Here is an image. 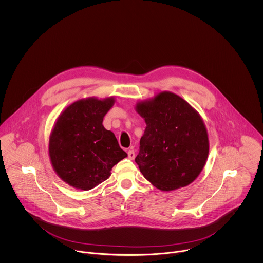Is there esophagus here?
<instances>
[{
  "label": "esophagus",
  "mask_w": 263,
  "mask_h": 263,
  "mask_svg": "<svg viewBox=\"0 0 263 263\" xmlns=\"http://www.w3.org/2000/svg\"><path fill=\"white\" fill-rule=\"evenodd\" d=\"M127 156H128V159H130V160H134V159H135V157H136V153H135V150H134V149H130V150H128V152H127Z\"/></svg>",
  "instance_id": "obj_1"
}]
</instances>
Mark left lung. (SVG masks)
<instances>
[{
  "instance_id": "8db88e82",
  "label": "left lung",
  "mask_w": 263,
  "mask_h": 263,
  "mask_svg": "<svg viewBox=\"0 0 263 263\" xmlns=\"http://www.w3.org/2000/svg\"><path fill=\"white\" fill-rule=\"evenodd\" d=\"M137 111L147 123L136 157L142 174L164 191L190 184L209 155L208 133L198 113L170 92L139 103Z\"/></svg>"
}]
</instances>
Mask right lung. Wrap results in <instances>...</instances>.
I'll use <instances>...</instances> for the list:
<instances>
[{
    "label": "right lung",
    "instance_id": "1",
    "mask_svg": "<svg viewBox=\"0 0 263 263\" xmlns=\"http://www.w3.org/2000/svg\"><path fill=\"white\" fill-rule=\"evenodd\" d=\"M113 103V98L79 100L60 115L49 140V157L55 172L71 186L95 187L127 156L102 125Z\"/></svg>",
    "mask_w": 263,
    "mask_h": 263
}]
</instances>
